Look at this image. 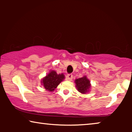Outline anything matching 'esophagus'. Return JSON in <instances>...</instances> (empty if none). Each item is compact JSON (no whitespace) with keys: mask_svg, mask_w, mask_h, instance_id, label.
I'll use <instances>...</instances> for the list:
<instances>
[{"mask_svg":"<svg viewBox=\"0 0 132 132\" xmlns=\"http://www.w3.org/2000/svg\"><path fill=\"white\" fill-rule=\"evenodd\" d=\"M67 78L68 80L71 81L72 80V79H73V75H71V74H69V75H67Z\"/></svg>","mask_w":132,"mask_h":132,"instance_id":"34e87169","label":"esophagus"}]
</instances>
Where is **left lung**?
Returning <instances> with one entry per match:
<instances>
[{"mask_svg":"<svg viewBox=\"0 0 132 132\" xmlns=\"http://www.w3.org/2000/svg\"><path fill=\"white\" fill-rule=\"evenodd\" d=\"M76 87L79 92L82 94H86L89 91L91 88V84L89 79L86 76L75 80Z\"/></svg>","mask_w":132,"mask_h":132,"instance_id":"obj_1","label":"left lung"}]
</instances>
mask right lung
Returning a JSON list of instances; mask_svg holds the SVG:
<instances>
[{"label":"right lung","instance_id":"right-lung-1","mask_svg":"<svg viewBox=\"0 0 132 132\" xmlns=\"http://www.w3.org/2000/svg\"><path fill=\"white\" fill-rule=\"evenodd\" d=\"M65 79L64 74L57 75L54 70L50 71L46 77L42 79L41 84L48 91H53L58 85Z\"/></svg>","mask_w":132,"mask_h":132}]
</instances>
